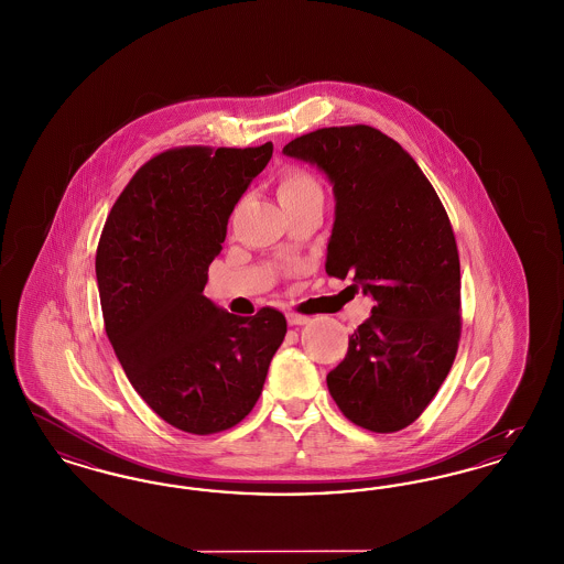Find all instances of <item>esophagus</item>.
Returning a JSON list of instances; mask_svg holds the SVG:
<instances>
[{
  "label": "esophagus",
  "instance_id": "obj_1",
  "mask_svg": "<svg viewBox=\"0 0 564 564\" xmlns=\"http://www.w3.org/2000/svg\"><path fill=\"white\" fill-rule=\"evenodd\" d=\"M308 321H311L308 316L295 315V313L288 315V323H290V325H306Z\"/></svg>",
  "mask_w": 564,
  "mask_h": 564
}]
</instances>
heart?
I'll use <instances>...</instances> for the list:
<instances>
[{"mask_svg":"<svg viewBox=\"0 0 564 564\" xmlns=\"http://www.w3.org/2000/svg\"><path fill=\"white\" fill-rule=\"evenodd\" d=\"M276 191H279V202L285 203L321 193V186L311 174H306L302 170H285L279 176V188Z\"/></svg>","mask_w":564,"mask_h":564,"instance_id":"obj_1","label":"heart"}]
</instances>
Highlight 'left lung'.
Wrapping results in <instances>:
<instances>
[{"label":"left lung","mask_w":564,"mask_h":564,"mask_svg":"<svg viewBox=\"0 0 564 564\" xmlns=\"http://www.w3.org/2000/svg\"><path fill=\"white\" fill-rule=\"evenodd\" d=\"M334 186L325 271L373 297L327 376L339 411L361 429L415 422L445 382L459 341V256L447 212L405 149L369 126L323 128L283 147Z\"/></svg>","instance_id":"1"}]
</instances>
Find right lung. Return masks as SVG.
Wrapping results in <instances>:
<instances>
[{"label": "right lung", "instance_id": "right-lung-1", "mask_svg": "<svg viewBox=\"0 0 564 564\" xmlns=\"http://www.w3.org/2000/svg\"><path fill=\"white\" fill-rule=\"evenodd\" d=\"M271 158L272 142L165 151L123 188L98 243L115 355L144 403L191 434L223 432L248 415L288 334L274 308L230 315L203 295L228 218Z\"/></svg>", "mask_w": 564, "mask_h": 564}]
</instances>
